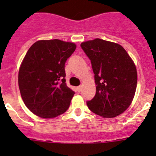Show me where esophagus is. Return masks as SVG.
I'll list each match as a JSON object with an SVG mask.
<instances>
[{"instance_id":"esophagus-1","label":"esophagus","mask_w":156,"mask_h":156,"mask_svg":"<svg viewBox=\"0 0 156 156\" xmlns=\"http://www.w3.org/2000/svg\"><path fill=\"white\" fill-rule=\"evenodd\" d=\"M81 90H82V87L81 86H79V87H76V90L78 92H80Z\"/></svg>"}]
</instances>
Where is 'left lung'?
I'll return each instance as SVG.
<instances>
[{"instance_id": "1", "label": "left lung", "mask_w": 156, "mask_h": 156, "mask_svg": "<svg viewBox=\"0 0 156 156\" xmlns=\"http://www.w3.org/2000/svg\"><path fill=\"white\" fill-rule=\"evenodd\" d=\"M80 46L90 60L96 84L94 97L87 101L88 108L105 118L120 115L130 105L137 88L133 60L121 45L99 38Z\"/></svg>"}]
</instances>
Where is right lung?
Masks as SVG:
<instances>
[{
  "mask_svg": "<svg viewBox=\"0 0 156 156\" xmlns=\"http://www.w3.org/2000/svg\"><path fill=\"white\" fill-rule=\"evenodd\" d=\"M74 43L38 41L30 48L19 71V87L27 108L41 118L64 113L75 92L66 83L65 63L75 51Z\"/></svg>",
  "mask_w": 156,
  "mask_h": 156,
  "instance_id": "1",
  "label": "right lung"
}]
</instances>
